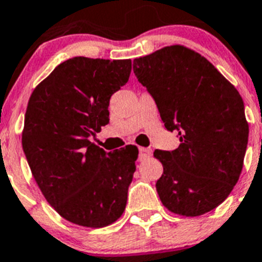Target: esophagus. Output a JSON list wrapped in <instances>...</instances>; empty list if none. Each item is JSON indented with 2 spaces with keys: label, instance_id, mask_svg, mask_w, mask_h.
Instances as JSON below:
<instances>
[{
  "label": "esophagus",
  "instance_id": "1",
  "mask_svg": "<svg viewBox=\"0 0 262 262\" xmlns=\"http://www.w3.org/2000/svg\"><path fill=\"white\" fill-rule=\"evenodd\" d=\"M150 156H151V150L146 149V147H140V158H138L140 161H145Z\"/></svg>",
  "mask_w": 262,
  "mask_h": 262
}]
</instances>
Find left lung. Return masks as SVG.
I'll use <instances>...</instances> for the list:
<instances>
[{"mask_svg":"<svg viewBox=\"0 0 262 262\" xmlns=\"http://www.w3.org/2000/svg\"><path fill=\"white\" fill-rule=\"evenodd\" d=\"M133 71L181 141L172 151H154L163 166L159 199L177 215L210 212L228 198L244 165L249 126L240 93L212 63L181 45L134 59Z\"/></svg>","mask_w":262,"mask_h":262,"instance_id":"8db88e82","label":"left lung"}]
</instances>
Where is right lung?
<instances>
[{
    "label": "right lung",
    "mask_w": 262,
    "mask_h": 262,
    "mask_svg": "<svg viewBox=\"0 0 262 262\" xmlns=\"http://www.w3.org/2000/svg\"><path fill=\"white\" fill-rule=\"evenodd\" d=\"M130 59L75 56L31 93L22 147L43 196L68 222L103 228L122 215L138 149L106 153L90 141L109 122V99L128 83Z\"/></svg>",
    "instance_id": "right-lung-1"
}]
</instances>
